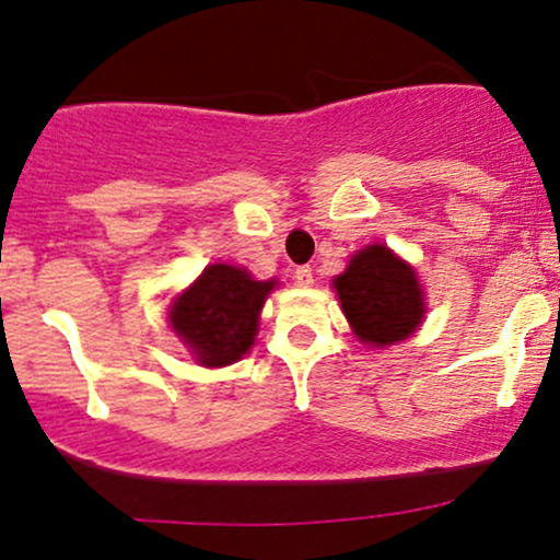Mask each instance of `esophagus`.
<instances>
[{
	"instance_id": "obj_1",
	"label": "esophagus",
	"mask_w": 560,
	"mask_h": 560,
	"mask_svg": "<svg viewBox=\"0 0 560 560\" xmlns=\"http://www.w3.org/2000/svg\"><path fill=\"white\" fill-rule=\"evenodd\" d=\"M294 284L298 287H311L313 284V271L307 266L294 268Z\"/></svg>"
}]
</instances>
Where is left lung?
Listing matches in <instances>:
<instances>
[{
    "label": "left lung",
    "mask_w": 560,
    "mask_h": 560,
    "mask_svg": "<svg viewBox=\"0 0 560 560\" xmlns=\"http://www.w3.org/2000/svg\"><path fill=\"white\" fill-rule=\"evenodd\" d=\"M339 305L363 345L387 347L419 329L427 302L413 266L384 244H369L334 279Z\"/></svg>",
    "instance_id": "obj_1"
}]
</instances>
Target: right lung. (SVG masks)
<instances>
[{"mask_svg": "<svg viewBox=\"0 0 560 560\" xmlns=\"http://www.w3.org/2000/svg\"><path fill=\"white\" fill-rule=\"evenodd\" d=\"M276 279L255 281L247 268L215 262L173 300L168 320L199 365L221 369L255 345L262 302Z\"/></svg>", "mask_w": 560, "mask_h": 560, "instance_id": "right-lung-1", "label": "right lung"}]
</instances>
